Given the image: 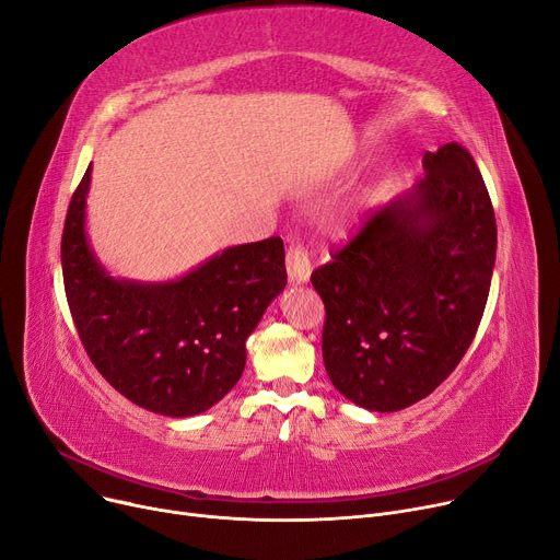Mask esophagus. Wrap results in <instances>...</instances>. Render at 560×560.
I'll return each instance as SVG.
<instances>
[{"instance_id": "34e87169", "label": "esophagus", "mask_w": 560, "mask_h": 560, "mask_svg": "<svg viewBox=\"0 0 560 560\" xmlns=\"http://www.w3.org/2000/svg\"><path fill=\"white\" fill-rule=\"evenodd\" d=\"M312 253L305 246H289L287 250V273L293 284H303L312 276Z\"/></svg>"}]
</instances>
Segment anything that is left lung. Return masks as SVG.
<instances>
[{
  "instance_id": "1",
  "label": "left lung",
  "mask_w": 560,
  "mask_h": 560,
  "mask_svg": "<svg viewBox=\"0 0 560 560\" xmlns=\"http://www.w3.org/2000/svg\"><path fill=\"white\" fill-rule=\"evenodd\" d=\"M421 163L423 179L312 273L329 381L374 412L417 404L457 368L495 265V214L468 150L446 143Z\"/></svg>"
}]
</instances>
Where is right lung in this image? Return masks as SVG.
Returning <instances> with one entry per match:
<instances>
[{
  "label": "right lung",
  "instance_id": "obj_1",
  "mask_svg": "<svg viewBox=\"0 0 560 560\" xmlns=\"http://www.w3.org/2000/svg\"><path fill=\"white\" fill-rule=\"evenodd\" d=\"M92 165L62 231L67 303L96 370L132 404L192 417L224 399L246 365V338L287 284L280 237L224 248L167 282L107 273L88 240Z\"/></svg>",
  "mask_w": 560,
  "mask_h": 560
}]
</instances>
